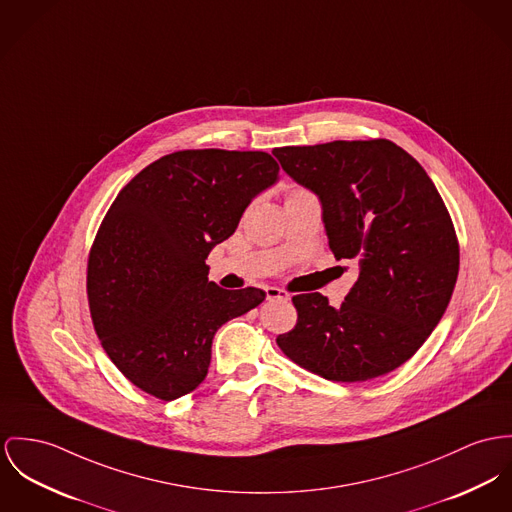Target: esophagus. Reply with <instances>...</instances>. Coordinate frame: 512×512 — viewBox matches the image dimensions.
<instances>
[{
  "mask_svg": "<svg viewBox=\"0 0 512 512\" xmlns=\"http://www.w3.org/2000/svg\"><path fill=\"white\" fill-rule=\"evenodd\" d=\"M265 292H267V300H282V302L290 300V294L286 290L276 288V286H269Z\"/></svg>",
  "mask_w": 512,
  "mask_h": 512,
  "instance_id": "34e87169",
  "label": "esophagus"
}]
</instances>
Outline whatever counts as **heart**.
<instances>
[{
  "label": "heart",
  "instance_id": "heart-1",
  "mask_svg": "<svg viewBox=\"0 0 512 512\" xmlns=\"http://www.w3.org/2000/svg\"><path fill=\"white\" fill-rule=\"evenodd\" d=\"M296 191H304V189H298V187H294V189H290V193H296ZM290 193H288V195H290Z\"/></svg>",
  "mask_w": 512,
  "mask_h": 512
}]
</instances>
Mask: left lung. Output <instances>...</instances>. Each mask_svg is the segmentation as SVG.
Masks as SVG:
<instances>
[{
	"mask_svg": "<svg viewBox=\"0 0 512 512\" xmlns=\"http://www.w3.org/2000/svg\"><path fill=\"white\" fill-rule=\"evenodd\" d=\"M282 169L323 206L333 255L358 278L341 306L298 294L294 329L276 345L333 382H366L407 362L452 298L460 245L450 212L421 163L386 138L276 148Z\"/></svg>",
	"mask_w": 512,
	"mask_h": 512,
	"instance_id": "8db88e82",
	"label": "left lung"
}]
</instances>
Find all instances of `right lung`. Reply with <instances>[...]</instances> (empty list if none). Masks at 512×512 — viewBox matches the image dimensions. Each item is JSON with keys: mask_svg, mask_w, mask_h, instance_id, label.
<instances>
[{"mask_svg": "<svg viewBox=\"0 0 512 512\" xmlns=\"http://www.w3.org/2000/svg\"><path fill=\"white\" fill-rule=\"evenodd\" d=\"M278 171L267 152L181 150L113 200L89 251L87 300L105 353L142 392L161 401L195 392L218 327L265 300L253 286L210 282L206 257Z\"/></svg>", "mask_w": 512, "mask_h": 512, "instance_id": "obj_1", "label": "right lung"}]
</instances>
